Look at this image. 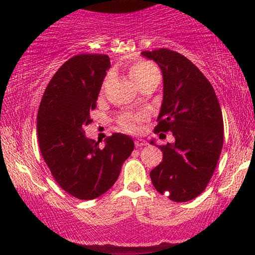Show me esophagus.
<instances>
[{
  "instance_id": "1",
  "label": "esophagus",
  "mask_w": 255,
  "mask_h": 255,
  "mask_svg": "<svg viewBox=\"0 0 255 255\" xmlns=\"http://www.w3.org/2000/svg\"><path fill=\"white\" fill-rule=\"evenodd\" d=\"M146 145H147V142H146L144 139H136L135 140L136 147H142V146H146Z\"/></svg>"
}]
</instances>
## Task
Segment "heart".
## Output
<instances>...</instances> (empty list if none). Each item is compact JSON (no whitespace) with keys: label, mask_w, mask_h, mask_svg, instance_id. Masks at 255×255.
<instances>
[{"label":"heart","mask_w":255,"mask_h":255,"mask_svg":"<svg viewBox=\"0 0 255 255\" xmlns=\"http://www.w3.org/2000/svg\"><path fill=\"white\" fill-rule=\"evenodd\" d=\"M154 69L156 68H154L151 63L141 61V62L134 63L133 66L130 67L129 77L131 80L134 81V83H135L136 85H139L146 77H147L148 74H150L152 71H154ZM142 119H144V116H141V115L122 116V118L119 120L120 129H122L125 131H135L137 129V125H139V122L141 121Z\"/></svg>","instance_id":"heart-1"}]
</instances>
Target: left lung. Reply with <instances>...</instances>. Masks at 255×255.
Listing matches in <instances>:
<instances>
[{"mask_svg": "<svg viewBox=\"0 0 255 255\" xmlns=\"http://www.w3.org/2000/svg\"><path fill=\"white\" fill-rule=\"evenodd\" d=\"M163 74V102L156 133L171 131L160 145L163 160L150 172L154 188L172 201L197 198L211 180L223 147L224 126L215 90L195 64L169 49L142 51ZM150 144H154L151 140Z\"/></svg>", "mask_w": 255, "mask_h": 255, "instance_id": "obj_1", "label": "left lung"}]
</instances>
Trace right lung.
<instances>
[{"label": "right lung", "instance_id": "1", "mask_svg": "<svg viewBox=\"0 0 255 255\" xmlns=\"http://www.w3.org/2000/svg\"><path fill=\"white\" fill-rule=\"evenodd\" d=\"M109 68L108 55L69 58L48 84L38 109V142L44 160L58 186L81 200L109 191L134 150L133 139L126 134L108 136L104 148L85 135Z\"/></svg>", "mask_w": 255, "mask_h": 255}]
</instances>
